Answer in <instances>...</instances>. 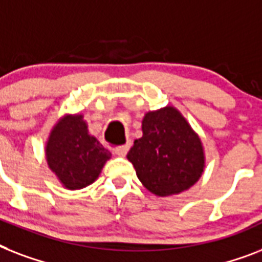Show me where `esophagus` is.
Returning a JSON list of instances; mask_svg holds the SVG:
<instances>
[{"label": "esophagus", "mask_w": 262, "mask_h": 262, "mask_svg": "<svg viewBox=\"0 0 262 262\" xmlns=\"http://www.w3.org/2000/svg\"><path fill=\"white\" fill-rule=\"evenodd\" d=\"M129 148H130V143L127 141L126 144H123V145H121V147L115 148V149H113V151H114L115 155L125 156L127 154V151H129Z\"/></svg>", "instance_id": "34e87169"}]
</instances>
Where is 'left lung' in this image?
<instances>
[{
  "label": "left lung",
  "mask_w": 262,
  "mask_h": 262,
  "mask_svg": "<svg viewBox=\"0 0 262 262\" xmlns=\"http://www.w3.org/2000/svg\"><path fill=\"white\" fill-rule=\"evenodd\" d=\"M143 137L127 152L137 178L159 197L179 194L191 187L205 167L201 139L175 107L148 111Z\"/></svg>",
  "instance_id": "1"
}]
</instances>
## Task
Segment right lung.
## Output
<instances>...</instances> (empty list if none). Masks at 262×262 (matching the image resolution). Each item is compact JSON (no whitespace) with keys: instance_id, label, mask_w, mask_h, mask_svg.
Returning <instances> with one entry per match:
<instances>
[{"instance_id":"obj_1","label":"right lung","mask_w":262,"mask_h":262,"mask_svg":"<svg viewBox=\"0 0 262 262\" xmlns=\"http://www.w3.org/2000/svg\"><path fill=\"white\" fill-rule=\"evenodd\" d=\"M110 158L111 152L90 135L81 114H65L59 118L46 143L47 164L69 190L94 183Z\"/></svg>"}]
</instances>
